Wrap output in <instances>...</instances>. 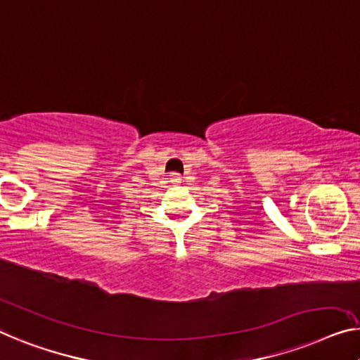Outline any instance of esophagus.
Masks as SVG:
<instances>
[{
	"mask_svg": "<svg viewBox=\"0 0 360 360\" xmlns=\"http://www.w3.org/2000/svg\"><path fill=\"white\" fill-rule=\"evenodd\" d=\"M169 181H171V184H179V182H181V176L179 174H171L169 176Z\"/></svg>",
	"mask_w": 360,
	"mask_h": 360,
	"instance_id": "esophagus-1",
	"label": "esophagus"
}]
</instances>
